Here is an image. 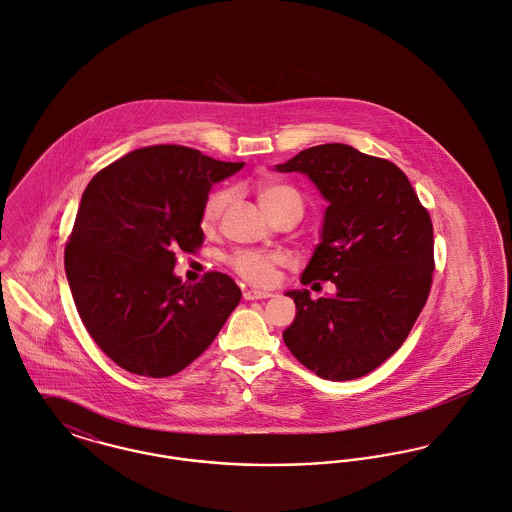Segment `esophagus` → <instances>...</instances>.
<instances>
[{"label": "esophagus", "instance_id": "1", "mask_svg": "<svg viewBox=\"0 0 512 512\" xmlns=\"http://www.w3.org/2000/svg\"><path fill=\"white\" fill-rule=\"evenodd\" d=\"M271 296H273L271 292H261V290H245L243 292L245 300H265V298H271Z\"/></svg>", "mask_w": 512, "mask_h": 512}]
</instances>
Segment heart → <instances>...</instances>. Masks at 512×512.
<instances>
[{
  "label": "heart",
  "instance_id": "heart-1",
  "mask_svg": "<svg viewBox=\"0 0 512 512\" xmlns=\"http://www.w3.org/2000/svg\"><path fill=\"white\" fill-rule=\"evenodd\" d=\"M255 194L261 204V208L275 220L284 214L300 216L304 214V198L302 194L284 182L277 180H259L255 184ZM228 190H214L200 214V226L204 231L216 228L218 220L222 218L224 208L228 206ZM284 263L283 255L279 253H265V251H251V249H241L231 253L228 259V265L247 283L257 284V286H269L275 283L277 279V269Z\"/></svg>",
  "mask_w": 512,
  "mask_h": 512
}]
</instances>
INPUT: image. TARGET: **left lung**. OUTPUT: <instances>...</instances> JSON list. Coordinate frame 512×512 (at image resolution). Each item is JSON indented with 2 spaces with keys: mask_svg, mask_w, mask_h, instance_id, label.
I'll list each match as a JSON object with an SVG mask.
<instances>
[{
  "mask_svg": "<svg viewBox=\"0 0 512 512\" xmlns=\"http://www.w3.org/2000/svg\"><path fill=\"white\" fill-rule=\"evenodd\" d=\"M277 171L304 172L330 202L322 241L302 284H336L310 298L290 290L296 318L283 338L290 353L330 381L363 377L387 361L420 316L434 273V228L395 163L343 143L300 151Z\"/></svg>",
  "mask_w": 512,
  "mask_h": 512,
  "instance_id": "1",
  "label": "left lung"
}]
</instances>
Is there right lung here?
<instances>
[{
	"label": "right lung",
	"mask_w": 512,
	"mask_h": 512,
	"mask_svg": "<svg viewBox=\"0 0 512 512\" xmlns=\"http://www.w3.org/2000/svg\"><path fill=\"white\" fill-rule=\"evenodd\" d=\"M182 145L135 149L86 186L64 247L76 310L121 369L171 377L216 340L241 300L233 279L210 271L174 277V251L204 243L202 206L214 182L239 171Z\"/></svg>",
	"instance_id": "add662e5"
}]
</instances>
